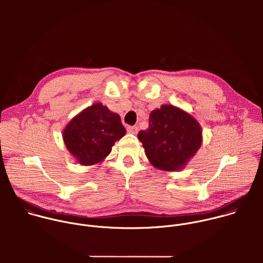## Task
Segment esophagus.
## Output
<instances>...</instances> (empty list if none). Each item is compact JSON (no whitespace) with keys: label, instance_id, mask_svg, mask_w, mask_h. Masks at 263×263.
I'll return each instance as SVG.
<instances>
[{"label":"esophagus","instance_id":"obj_1","mask_svg":"<svg viewBox=\"0 0 263 263\" xmlns=\"http://www.w3.org/2000/svg\"><path fill=\"white\" fill-rule=\"evenodd\" d=\"M127 131L129 133H132V134H136L138 132V128L136 126H128L127 127Z\"/></svg>","mask_w":263,"mask_h":263}]
</instances>
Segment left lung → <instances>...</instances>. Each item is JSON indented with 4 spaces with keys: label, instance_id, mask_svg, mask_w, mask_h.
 Returning a JSON list of instances; mask_svg holds the SVG:
<instances>
[{
    "label": "left lung",
    "instance_id": "obj_1",
    "mask_svg": "<svg viewBox=\"0 0 263 263\" xmlns=\"http://www.w3.org/2000/svg\"><path fill=\"white\" fill-rule=\"evenodd\" d=\"M145 155L161 171H178L197 153L202 143L199 123L185 111L162 105L149 115L148 128L138 133Z\"/></svg>",
    "mask_w": 263,
    "mask_h": 263
}]
</instances>
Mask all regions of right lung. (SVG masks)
Listing matches in <instances>:
<instances>
[{
	"instance_id": "add662e5",
	"label": "right lung",
	"mask_w": 263,
	"mask_h": 263,
	"mask_svg": "<svg viewBox=\"0 0 263 263\" xmlns=\"http://www.w3.org/2000/svg\"><path fill=\"white\" fill-rule=\"evenodd\" d=\"M125 134L120 116L97 103L69 122L63 131V140L79 163L92 165L108 156L112 145Z\"/></svg>"
}]
</instances>
